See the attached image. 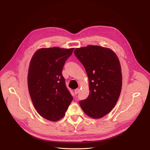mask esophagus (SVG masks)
I'll use <instances>...</instances> for the list:
<instances>
[{
	"label": "esophagus",
	"mask_w": 150,
	"mask_h": 150,
	"mask_svg": "<svg viewBox=\"0 0 150 150\" xmlns=\"http://www.w3.org/2000/svg\"><path fill=\"white\" fill-rule=\"evenodd\" d=\"M79 92V88H78V89H76L75 90H74V93L76 94H78V93Z\"/></svg>",
	"instance_id": "1"
}]
</instances>
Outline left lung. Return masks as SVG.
I'll list each match as a JSON object with an SVG mask.
<instances>
[{"label":"left lung","instance_id":"left-lung-1","mask_svg":"<svg viewBox=\"0 0 150 150\" xmlns=\"http://www.w3.org/2000/svg\"><path fill=\"white\" fill-rule=\"evenodd\" d=\"M75 56L84 66L89 79V94L79 101L86 115L98 119L115 107L122 88L119 59L111 49L89 45L76 48Z\"/></svg>","mask_w":150,"mask_h":150}]
</instances>
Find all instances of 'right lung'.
<instances>
[{"label":"right lung","mask_w":150,"mask_h":150,"mask_svg":"<svg viewBox=\"0 0 150 150\" xmlns=\"http://www.w3.org/2000/svg\"><path fill=\"white\" fill-rule=\"evenodd\" d=\"M74 49L41 48L30 60L28 75L29 94L36 111L47 120L62 118L72 100L62 71Z\"/></svg>","instance_id":"right-lung-1"}]
</instances>
